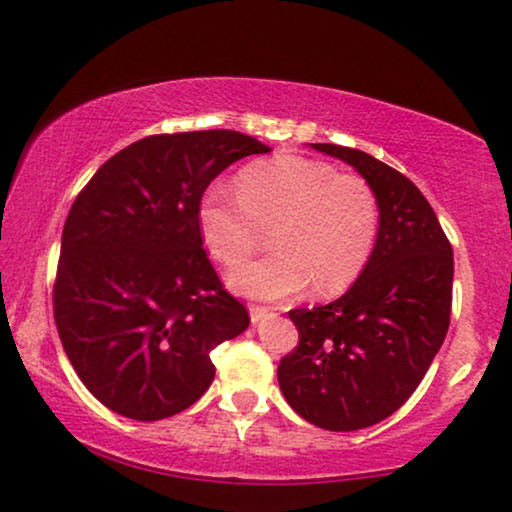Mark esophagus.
I'll use <instances>...</instances> for the list:
<instances>
[{
	"instance_id": "obj_1",
	"label": "esophagus",
	"mask_w": 512,
	"mask_h": 512,
	"mask_svg": "<svg viewBox=\"0 0 512 512\" xmlns=\"http://www.w3.org/2000/svg\"><path fill=\"white\" fill-rule=\"evenodd\" d=\"M249 316H251V321L258 323V321H263L265 316H272V309L263 307V305H249Z\"/></svg>"
}]
</instances>
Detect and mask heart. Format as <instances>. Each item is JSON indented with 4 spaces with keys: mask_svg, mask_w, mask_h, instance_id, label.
Instances as JSON below:
<instances>
[{
    "mask_svg": "<svg viewBox=\"0 0 512 512\" xmlns=\"http://www.w3.org/2000/svg\"><path fill=\"white\" fill-rule=\"evenodd\" d=\"M379 224V201L367 180L300 154L247 166L235 189L217 182L198 203L205 247L228 268L273 228L278 251L228 277L238 293L263 300L293 298L311 284L321 295L344 291L367 268Z\"/></svg>",
    "mask_w": 512,
    "mask_h": 512,
    "instance_id": "1",
    "label": "heart"
}]
</instances>
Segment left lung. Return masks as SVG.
I'll use <instances>...</instances> for the list:
<instances>
[{"instance_id":"left-lung-1","label":"left lung","mask_w":512,"mask_h":512,"mask_svg":"<svg viewBox=\"0 0 512 512\" xmlns=\"http://www.w3.org/2000/svg\"><path fill=\"white\" fill-rule=\"evenodd\" d=\"M311 147L369 182L379 238L342 298L288 311L300 339L277 376L286 402L311 425L355 432L392 416L439 353L453 307V247L409 177L353 147Z\"/></svg>"}]
</instances>
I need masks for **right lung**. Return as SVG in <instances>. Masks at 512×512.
<instances>
[{"label":"right lung","mask_w":512,"mask_h":512,"mask_svg":"<svg viewBox=\"0 0 512 512\" xmlns=\"http://www.w3.org/2000/svg\"><path fill=\"white\" fill-rule=\"evenodd\" d=\"M265 152L240 131L157 133L110 157L73 201L55 325L110 411L152 422L189 409L214 379L210 353L247 330V307L207 258L198 203L221 170Z\"/></svg>","instance_id":"add662e5"}]
</instances>
